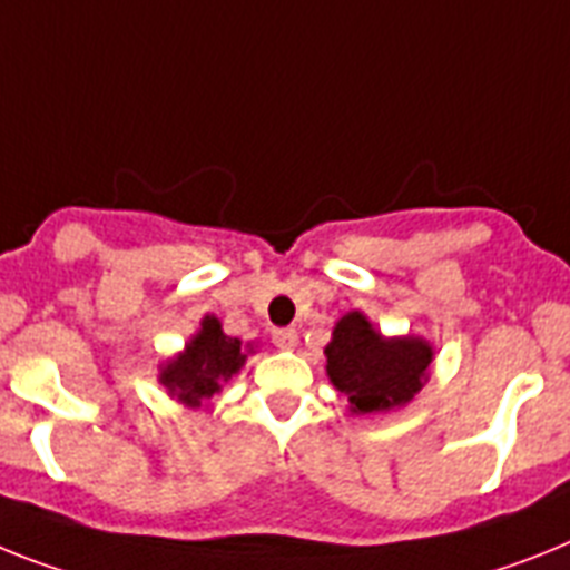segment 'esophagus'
Masks as SVG:
<instances>
[{
    "mask_svg": "<svg viewBox=\"0 0 570 570\" xmlns=\"http://www.w3.org/2000/svg\"><path fill=\"white\" fill-rule=\"evenodd\" d=\"M272 341L284 346V350H292V346L298 344V333L292 326H281V330H272Z\"/></svg>",
    "mask_w": 570,
    "mask_h": 570,
    "instance_id": "obj_1",
    "label": "esophagus"
}]
</instances>
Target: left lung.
<instances>
[{"label": "left lung", "mask_w": 570, "mask_h": 570, "mask_svg": "<svg viewBox=\"0 0 570 570\" xmlns=\"http://www.w3.org/2000/svg\"><path fill=\"white\" fill-rule=\"evenodd\" d=\"M326 375L350 399L353 413L407 404L428 381L433 350L422 338H381L361 313L335 324L326 344Z\"/></svg>", "instance_id": "left-lung-1"}]
</instances>
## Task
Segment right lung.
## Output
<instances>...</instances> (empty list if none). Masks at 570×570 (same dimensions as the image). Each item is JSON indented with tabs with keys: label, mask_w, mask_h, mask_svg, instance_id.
Returning a JSON list of instances; mask_svg holds the SVG:
<instances>
[{
	"label": "right lung",
	"mask_w": 570,
	"mask_h": 570,
	"mask_svg": "<svg viewBox=\"0 0 570 570\" xmlns=\"http://www.w3.org/2000/svg\"><path fill=\"white\" fill-rule=\"evenodd\" d=\"M244 361L246 355L240 341L224 335L220 321L215 315H206L200 333L189 341L186 353L166 364L160 381L163 387H168V393H175L186 404H200L203 399H212L226 379H232L244 367Z\"/></svg>",
	"instance_id": "right-lung-1"
}]
</instances>
